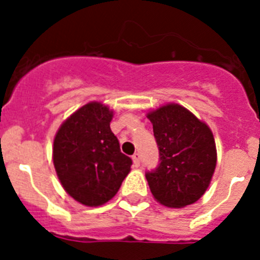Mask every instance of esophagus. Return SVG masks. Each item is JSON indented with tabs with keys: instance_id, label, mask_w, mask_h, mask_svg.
Masks as SVG:
<instances>
[{
	"instance_id": "1",
	"label": "esophagus",
	"mask_w": 260,
	"mask_h": 260,
	"mask_svg": "<svg viewBox=\"0 0 260 260\" xmlns=\"http://www.w3.org/2000/svg\"><path fill=\"white\" fill-rule=\"evenodd\" d=\"M133 161H134L135 167H139L141 165V153H134L133 155Z\"/></svg>"
}]
</instances>
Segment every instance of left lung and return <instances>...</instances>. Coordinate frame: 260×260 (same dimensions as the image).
Instances as JSON below:
<instances>
[{
	"label": "left lung",
	"instance_id": "left-lung-1",
	"mask_svg": "<svg viewBox=\"0 0 260 260\" xmlns=\"http://www.w3.org/2000/svg\"><path fill=\"white\" fill-rule=\"evenodd\" d=\"M158 147V164L146 172L158 203L181 208L195 203L207 190L216 167L212 132L191 112L168 104L148 113Z\"/></svg>",
	"mask_w": 260,
	"mask_h": 260
}]
</instances>
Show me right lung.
<instances>
[{"mask_svg": "<svg viewBox=\"0 0 260 260\" xmlns=\"http://www.w3.org/2000/svg\"><path fill=\"white\" fill-rule=\"evenodd\" d=\"M112 117L102 103H88L62 123L53 143V162L63 189L89 207L113 198L133 164L110 130Z\"/></svg>", "mask_w": 260, "mask_h": 260, "instance_id": "add662e5", "label": "right lung"}]
</instances>
